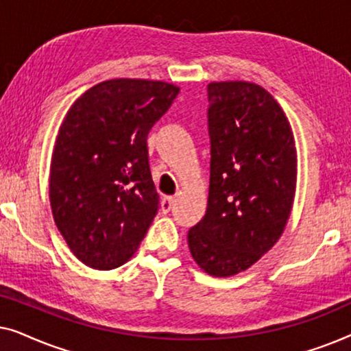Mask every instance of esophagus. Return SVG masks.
Instances as JSON below:
<instances>
[{
    "label": "esophagus",
    "mask_w": 351,
    "mask_h": 351,
    "mask_svg": "<svg viewBox=\"0 0 351 351\" xmlns=\"http://www.w3.org/2000/svg\"><path fill=\"white\" fill-rule=\"evenodd\" d=\"M172 206H174V196H165L161 201V209L162 213H169V210L172 209Z\"/></svg>",
    "instance_id": "34e87169"
}]
</instances>
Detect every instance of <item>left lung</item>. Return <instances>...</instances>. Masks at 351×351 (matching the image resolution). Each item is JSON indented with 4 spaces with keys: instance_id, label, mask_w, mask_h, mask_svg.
Masks as SVG:
<instances>
[{
    "instance_id": "obj_1",
    "label": "left lung",
    "mask_w": 351,
    "mask_h": 351,
    "mask_svg": "<svg viewBox=\"0 0 351 351\" xmlns=\"http://www.w3.org/2000/svg\"><path fill=\"white\" fill-rule=\"evenodd\" d=\"M208 100V209L189 230V247L206 273L233 276L285 232L295 195V142L280 104L262 86L210 83Z\"/></svg>"
}]
</instances>
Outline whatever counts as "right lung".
Wrapping results in <instances>:
<instances>
[{
	"label": "right lung",
	"instance_id": "right-lung-1",
	"mask_svg": "<svg viewBox=\"0 0 351 351\" xmlns=\"http://www.w3.org/2000/svg\"><path fill=\"white\" fill-rule=\"evenodd\" d=\"M165 81L118 78L75 100L52 152L49 199L71 252L94 270L121 267L160 208L147 137L179 94Z\"/></svg>",
	"mask_w": 351,
	"mask_h": 351
}]
</instances>
